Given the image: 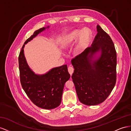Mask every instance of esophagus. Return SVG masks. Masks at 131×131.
Instances as JSON below:
<instances>
[{"label": "esophagus", "instance_id": "34e87169", "mask_svg": "<svg viewBox=\"0 0 131 131\" xmlns=\"http://www.w3.org/2000/svg\"><path fill=\"white\" fill-rule=\"evenodd\" d=\"M68 71H69V73L70 74V75L71 76L72 74V73H73V71H74L73 68H72V66H70L69 67V68H68Z\"/></svg>", "mask_w": 131, "mask_h": 131}]
</instances>
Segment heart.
Here are the masks:
<instances>
[{"label":"heart","mask_w":131,"mask_h":131,"mask_svg":"<svg viewBox=\"0 0 131 131\" xmlns=\"http://www.w3.org/2000/svg\"><path fill=\"white\" fill-rule=\"evenodd\" d=\"M79 38L78 43L75 50L76 55L82 54L88 47L92 40V34L88 29H74L63 37L60 43L61 47L63 49L69 48Z\"/></svg>","instance_id":"1"}]
</instances>
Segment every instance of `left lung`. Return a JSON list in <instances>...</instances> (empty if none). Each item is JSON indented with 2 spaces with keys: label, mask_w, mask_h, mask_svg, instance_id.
Masks as SVG:
<instances>
[{
  "label": "left lung",
  "mask_w": 131,
  "mask_h": 131,
  "mask_svg": "<svg viewBox=\"0 0 131 131\" xmlns=\"http://www.w3.org/2000/svg\"><path fill=\"white\" fill-rule=\"evenodd\" d=\"M92 47L72 60V79L80 102L86 105L102 103L116 81V52L113 40L99 25Z\"/></svg>",
  "instance_id": "1"
}]
</instances>
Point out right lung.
Returning a JSON list of instances; mask_svg holds the SVG:
<instances>
[{
	"label": "right lung",
	"mask_w": 131,
	"mask_h": 131,
	"mask_svg": "<svg viewBox=\"0 0 131 131\" xmlns=\"http://www.w3.org/2000/svg\"><path fill=\"white\" fill-rule=\"evenodd\" d=\"M50 26L36 30L25 41L18 57L20 81L22 88L36 105L50 110L59 106L66 81L70 78L66 65L50 69L44 74H37L29 68L24 54L25 44Z\"/></svg>",
	"instance_id": "add662e5"
}]
</instances>
